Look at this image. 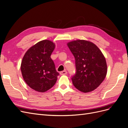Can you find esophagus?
<instances>
[{
    "label": "esophagus",
    "mask_w": 128,
    "mask_h": 128,
    "mask_svg": "<svg viewBox=\"0 0 128 128\" xmlns=\"http://www.w3.org/2000/svg\"><path fill=\"white\" fill-rule=\"evenodd\" d=\"M67 74V71H66V70L62 71V72H60V74L61 75H66Z\"/></svg>",
    "instance_id": "34e87169"
}]
</instances>
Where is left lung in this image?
<instances>
[{
  "mask_svg": "<svg viewBox=\"0 0 128 128\" xmlns=\"http://www.w3.org/2000/svg\"><path fill=\"white\" fill-rule=\"evenodd\" d=\"M67 45L75 59L76 72L72 77L74 86L84 93L94 91L106 77L105 58L91 42L78 40L68 42Z\"/></svg>",
  "mask_w": 128,
  "mask_h": 128,
  "instance_id": "obj_1",
  "label": "left lung"
}]
</instances>
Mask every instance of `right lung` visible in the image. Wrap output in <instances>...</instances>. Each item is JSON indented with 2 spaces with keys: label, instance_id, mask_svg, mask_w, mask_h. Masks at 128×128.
<instances>
[{
  "label": "right lung",
  "instance_id": "right-lung-1",
  "mask_svg": "<svg viewBox=\"0 0 128 128\" xmlns=\"http://www.w3.org/2000/svg\"><path fill=\"white\" fill-rule=\"evenodd\" d=\"M55 44L49 40L38 42L26 52L21 64L24 80L33 90L44 92L56 84L58 76L51 55Z\"/></svg>",
  "mask_w": 128,
  "mask_h": 128
}]
</instances>
